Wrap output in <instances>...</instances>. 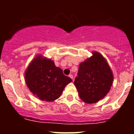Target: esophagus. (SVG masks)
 Returning <instances> with one entry per match:
<instances>
[{
  "label": "esophagus",
  "instance_id": "obj_1",
  "mask_svg": "<svg viewBox=\"0 0 134 134\" xmlns=\"http://www.w3.org/2000/svg\"><path fill=\"white\" fill-rule=\"evenodd\" d=\"M69 76L72 79H73V78H74V77H73V75H72V74H69Z\"/></svg>",
  "mask_w": 134,
  "mask_h": 134
}]
</instances>
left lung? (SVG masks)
I'll return each mask as SVG.
<instances>
[{"label":"left lung","instance_id":"left-lung-1","mask_svg":"<svg viewBox=\"0 0 134 134\" xmlns=\"http://www.w3.org/2000/svg\"><path fill=\"white\" fill-rule=\"evenodd\" d=\"M113 76L106 59L98 52L80 64L74 84L81 99L91 104L103 98L113 84Z\"/></svg>","mask_w":134,"mask_h":134}]
</instances>
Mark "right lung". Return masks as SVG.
Returning a JSON list of instances; mask_svg holds the SVG:
<instances>
[{"label":"right lung","mask_w":134,"mask_h":134,"mask_svg":"<svg viewBox=\"0 0 134 134\" xmlns=\"http://www.w3.org/2000/svg\"><path fill=\"white\" fill-rule=\"evenodd\" d=\"M25 81L30 90L40 99L52 101L60 96L72 79L65 76L51 60L38 56L27 67Z\"/></svg>","instance_id":"1"}]
</instances>
